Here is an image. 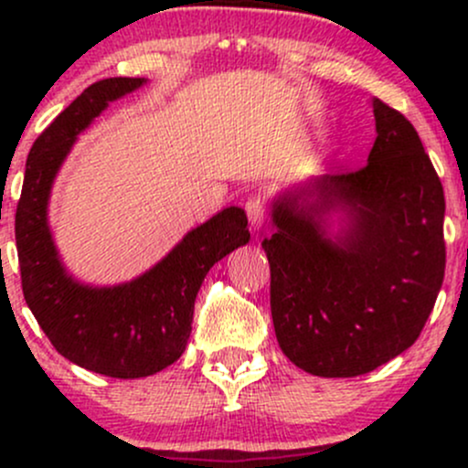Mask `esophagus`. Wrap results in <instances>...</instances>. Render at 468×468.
I'll return each instance as SVG.
<instances>
[{"mask_svg": "<svg viewBox=\"0 0 468 468\" xmlns=\"http://www.w3.org/2000/svg\"><path fill=\"white\" fill-rule=\"evenodd\" d=\"M246 216H249L252 230H260L264 227L266 208H264V202H261V197H250V200L246 202Z\"/></svg>", "mask_w": 468, "mask_h": 468, "instance_id": "esophagus-1", "label": "esophagus"}]
</instances>
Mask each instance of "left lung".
Returning <instances> with one entry per match:
<instances>
[{
    "label": "left lung",
    "mask_w": 468,
    "mask_h": 468,
    "mask_svg": "<svg viewBox=\"0 0 468 468\" xmlns=\"http://www.w3.org/2000/svg\"><path fill=\"white\" fill-rule=\"evenodd\" d=\"M367 165L277 193L271 313L279 347L303 372L352 378L420 336L444 279V191L418 132L374 99Z\"/></svg>",
    "instance_id": "left-lung-1"
}]
</instances>
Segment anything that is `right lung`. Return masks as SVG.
Wrapping results in <instances>:
<instances>
[{
  "label": "right lung",
  "instance_id": "right-lung-1",
  "mask_svg": "<svg viewBox=\"0 0 468 468\" xmlns=\"http://www.w3.org/2000/svg\"><path fill=\"white\" fill-rule=\"evenodd\" d=\"M147 79L114 77L90 85L32 144L15 216L24 299L55 350L79 367L143 378L169 367L191 336L193 305L216 261L249 244L244 208L227 207L191 229L158 264L116 286H90L63 266L48 224L55 178L79 133L112 101Z\"/></svg>",
  "mask_w": 468,
  "mask_h": 468
}]
</instances>
